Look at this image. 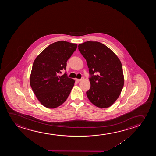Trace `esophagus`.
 Instances as JSON below:
<instances>
[{
	"instance_id": "34e87169",
	"label": "esophagus",
	"mask_w": 156,
	"mask_h": 156,
	"mask_svg": "<svg viewBox=\"0 0 156 156\" xmlns=\"http://www.w3.org/2000/svg\"><path fill=\"white\" fill-rule=\"evenodd\" d=\"M83 78H81V79H76V81H77V82H79V81H81L82 80H83Z\"/></svg>"
}]
</instances>
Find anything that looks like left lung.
Wrapping results in <instances>:
<instances>
[{
    "label": "left lung",
    "instance_id": "obj_1",
    "mask_svg": "<svg viewBox=\"0 0 156 156\" xmlns=\"http://www.w3.org/2000/svg\"><path fill=\"white\" fill-rule=\"evenodd\" d=\"M89 68L90 88L86 92L89 100L97 107L107 108L115 102L122 92L124 77L122 63L117 56L98 41L78 45ZM96 73L97 75H94Z\"/></svg>",
    "mask_w": 156,
    "mask_h": 156
}]
</instances>
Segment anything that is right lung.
Wrapping results in <instances>:
<instances>
[{"label":"right lung","instance_id":"obj_1","mask_svg":"<svg viewBox=\"0 0 156 156\" xmlns=\"http://www.w3.org/2000/svg\"><path fill=\"white\" fill-rule=\"evenodd\" d=\"M76 44L59 41L47 46L34 60L30 77V84L39 101L44 107L54 109L66 100L75 80L66 73V62L76 50Z\"/></svg>","mask_w":156,"mask_h":156}]
</instances>
